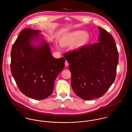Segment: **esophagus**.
<instances>
[{"label":"esophagus","instance_id":"esophagus-1","mask_svg":"<svg viewBox=\"0 0 132 132\" xmlns=\"http://www.w3.org/2000/svg\"><path fill=\"white\" fill-rule=\"evenodd\" d=\"M65 66H66V67H67V66H68L69 65V64H68V62H67V61H65Z\"/></svg>","mask_w":132,"mask_h":132}]
</instances>
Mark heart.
<instances>
[{
    "instance_id": "heart-1",
    "label": "heart",
    "mask_w": 132,
    "mask_h": 132,
    "mask_svg": "<svg viewBox=\"0 0 132 132\" xmlns=\"http://www.w3.org/2000/svg\"><path fill=\"white\" fill-rule=\"evenodd\" d=\"M92 39V35L84 30H77L66 33L59 39L61 47H66L71 45V49L78 50L87 45ZM57 47V45H55Z\"/></svg>"
}]
</instances>
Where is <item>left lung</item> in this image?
<instances>
[{"label":"left lung","instance_id":"1","mask_svg":"<svg viewBox=\"0 0 132 132\" xmlns=\"http://www.w3.org/2000/svg\"><path fill=\"white\" fill-rule=\"evenodd\" d=\"M98 28V43L64 54L69 64L72 89L84 100L103 96L116 76L119 54L115 40L110 33Z\"/></svg>","mask_w":132,"mask_h":132}]
</instances>
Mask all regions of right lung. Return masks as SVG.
Segmentation results:
<instances>
[{
    "mask_svg": "<svg viewBox=\"0 0 132 132\" xmlns=\"http://www.w3.org/2000/svg\"><path fill=\"white\" fill-rule=\"evenodd\" d=\"M40 32L30 28L21 30L11 53V73L18 88L25 96L38 100L52 94L65 61L64 57L54 58ZM37 41L40 44L34 45Z\"/></svg>",
    "mask_w": 132,
    "mask_h": 132,
    "instance_id": "1",
    "label": "right lung"
}]
</instances>
